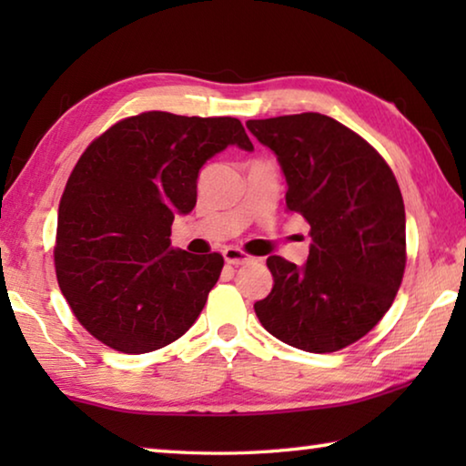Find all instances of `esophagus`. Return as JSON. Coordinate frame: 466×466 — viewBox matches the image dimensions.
Masks as SVG:
<instances>
[{
  "mask_svg": "<svg viewBox=\"0 0 466 466\" xmlns=\"http://www.w3.org/2000/svg\"><path fill=\"white\" fill-rule=\"evenodd\" d=\"M224 258H226L228 265H244V263L252 261V257L244 255L240 248H234V247L224 248Z\"/></svg>",
  "mask_w": 466,
  "mask_h": 466,
  "instance_id": "obj_1",
  "label": "esophagus"
}]
</instances>
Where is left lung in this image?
<instances>
[{"instance_id": "8db88e82", "label": "left lung", "mask_w": 466, "mask_h": 466, "mask_svg": "<svg viewBox=\"0 0 466 466\" xmlns=\"http://www.w3.org/2000/svg\"><path fill=\"white\" fill-rule=\"evenodd\" d=\"M278 156L289 211L310 224L302 267L273 255L255 304L279 341L310 353L356 343L390 309L405 273V205L392 170L358 133L320 113L247 121Z\"/></svg>"}]
</instances>
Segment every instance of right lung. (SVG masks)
<instances>
[{"label": "right lung", "instance_id": "obj_1", "mask_svg": "<svg viewBox=\"0 0 466 466\" xmlns=\"http://www.w3.org/2000/svg\"><path fill=\"white\" fill-rule=\"evenodd\" d=\"M228 146L252 152L238 119L149 110L86 147L59 203L55 269L98 341L147 353L193 327L224 257L172 248L170 226L193 211L201 167Z\"/></svg>", "mask_w": 466, "mask_h": 466}]
</instances>
